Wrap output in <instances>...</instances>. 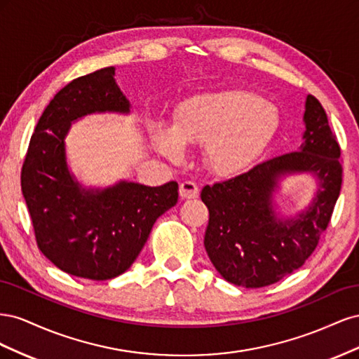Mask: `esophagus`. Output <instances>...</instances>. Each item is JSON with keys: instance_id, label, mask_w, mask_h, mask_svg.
I'll return each instance as SVG.
<instances>
[{"instance_id": "1", "label": "esophagus", "mask_w": 359, "mask_h": 359, "mask_svg": "<svg viewBox=\"0 0 359 359\" xmlns=\"http://www.w3.org/2000/svg\"><path fill=\"white\" fill-rule=\"evenodd\" d=\"M180 196L182 199H194L199 196V187L196 186V182L193 181H184L180 186Z\"/></svg>"}]
</instances>
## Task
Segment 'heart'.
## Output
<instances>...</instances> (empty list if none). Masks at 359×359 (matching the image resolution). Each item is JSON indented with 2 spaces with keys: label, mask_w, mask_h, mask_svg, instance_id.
I'll return each mask as SVG.
<instances>
[{
  "label": "heart",
  "mask_w": 359,
  "mask_h": 359,
  "mask_svg": "<svg viewBox=\"0 0 359 359\" xmlns=\"http://www.w3.org/2000/svg\"><path fill=\"white\" fill-rule=\"evenodd\" d=\"M277 128L273 106L253 93L227 90L194 95L182 102L172 130L156 127L157 148L172 160L182 145H205V160L219 175H235L252 165Z\"/></svg>",
  "instance_id": "b5f03b06"
}]
</instances>
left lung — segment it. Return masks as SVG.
<instances>
[{
  "mask_svg": "<svg viewBox=\"0 0 359 359\" xmlns=\"http://www.w3.org/2000/svg\"><path fill=\"white\" fill-rule=\"evenodd\" d=\"M304 124L298 151L202 189L210 211L203 245L215 269L232 285L277 283L304 265L328 227L341 189L340 147L327 112L313 95H307ZM302 171L318 180L312 203L295 217H277L272 196L278 181Z\"/></svg>",
  "mask_w": 359,
  "mask_h": 359,
  "instance_id": "obj_1",
  "label": "left lung"
}]
</instances>
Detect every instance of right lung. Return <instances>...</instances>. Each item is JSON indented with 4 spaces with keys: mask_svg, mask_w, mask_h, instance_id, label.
Returning <instances> with one entry per match:
<instances>
[{
    "mask_svg": "<svg viewBox=\"0 0 359 359\" xmlns=\"http://www.w3.org/2000/svg\"><path fill=\"white\" fill-rule=\"evenodd\" d=\"M115 67L81 76L60 90L43 111L24 160L20 186L40 252L61 271L109 280L127 271L161 214L178 202V184L160 187L119 181L83 189L67 166L72 123L90 114H128Z\"/></svg>",
    "mask_w": 359,
    "mask_h": 359,
    "instance_id": "right-lung-1",
    "label": "right lung"
}]
</instances>
